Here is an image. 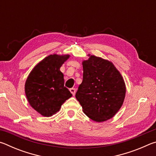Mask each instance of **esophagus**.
I'll use <instances>...</instances> for the list:
<instances>
[{
  "label": "esophagus",
  "mask_w": 156,
  "mask_h": 156,
  "mask_svg": "<svg viewBox=\"0 0 156 156\" xmlns=\"http://www.w3.org/2000/svg\"><path fill=\"white\" fill-rule=\"evenodd\" d=\"M69 91H70L71 93L72 94L73 96H74L75 94H76V89H75V88H71V89H69Z\"/></svg>",
  "instance_id": "34e87169"
}]
</instances>
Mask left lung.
I'll return each mask as SVG.
<instances>
[{
    "label": "left lung",
    "mask_w": 156,
    "mask_h": 156,
    "mask_svg": "<svg viewBox=\"0 0 156 156\" xmlns=\"http://www.w3.org/2000/svg\"><path fill=\"white\" fill-rule=\"evenodd\" d=\"M83 80L76 98L83 112L96 122L112 118L122 105L126 88L114 65L101 58L91 56L83 62Z\"/></svg>",
    "instance_id": "left-lung-1"
}]
</instances>
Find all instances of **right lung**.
Returning <instances> with one entry per match:
<instances>
[{"label": "right lung", "instance_id": "obj_1", "mask_svg": "<svg viewBox=\"0 0 156 156\" xmlns=\"http://www.w3.org/2000/svg\"><path fill=\"white\" fill-rule=\"evenodd\" d=\"M69 56L54 54L46 57L33 69L25 83V94L29 102L41 115L49 117L58 112L65 100L72 94L64 86L60 71Z\"/></svg>", "mask_w": 156, "mask_h": 156}]
</instances>
